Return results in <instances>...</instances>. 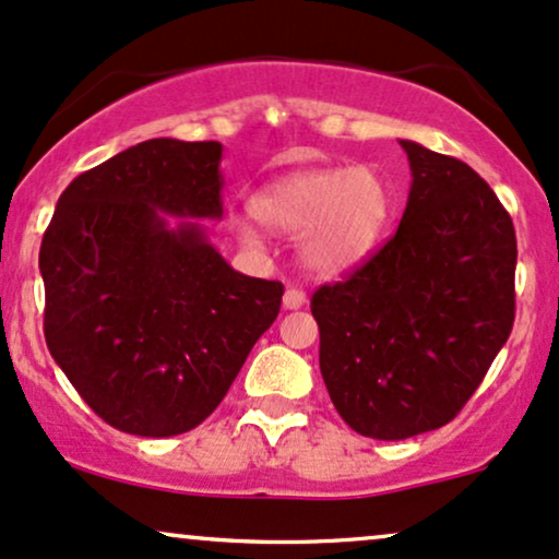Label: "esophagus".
<instances>
[{
  "instance_id": "esophagus-1",
  "label": "esophagus",
  "mask_w": 559,
  "mask_h": 559,
  "mask_svg": "<svg viewBox=\"0 0 559 559\" xmlns=\"http://www.w3.org/2000/svg\"><path fill=\"white\" fill-rule=\"evenodd\" d=\"M282 306H285L287 311H295V308H304L306 306V293L298 290V287H287L285 298H282Z\"/></svg>"
}]
</instances>
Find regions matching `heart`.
Masks as SVG:
<instances>
[{
  "label": "heart",
  "instance_id": "1",
  "mask_svg": "<svg viewBox=\"0 0 559 559\" xmlns=\"http://www.w3.org/2000/svg\"><path fill=\"white\" fill-rule=\"evenodd\" d=\"M392 212L386 182L371 167L306 169L251 199L253 216H235L240 242L259 246L261 227L298 236V259L313 277H340L371 255Z\"/></svg>",
  "mask_w": 559,
  "mask_h": 559
}]
</instances>
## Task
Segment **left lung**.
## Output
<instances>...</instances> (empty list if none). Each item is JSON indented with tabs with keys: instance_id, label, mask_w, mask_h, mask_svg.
I'll return each mask as SVG.
<instances>
[{
	"instance_id": "obj_1",
	"label": "left lung",
	"mask_w": 559,
	"mask_h": 559,
	"mask_svg": "<svg viewBox=\"0 0 559 559\" xmlns=\"http://www.w3.org/2000/svg\"><path fill=\"white\" fill-rule=\"evenodd\" d=\"M400 146L413 180L395 238L311 300L334 408L386 442L452 421L515 319V229L495 190L461 159Z\"/></svg>"
}]
</instances>
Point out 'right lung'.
I'll list each match as a JSON object with an SVG mask.
<instances>
[{"label":"right lung","mask_w":559,"mask_h":559,"mask_svg":"<svg viewBox=\"0 0 559 559\" xmlns=\"http://www.w3.org/2000/svg\"><path fill=\"white\" fill-rule=\"evenodd\" d=\"M222 143L151 138L78 175L38 253L51 358L96 416L138 437L195 429L277 319L282 282L235 272Z\"/></svg>","instance_id":"1"}]
</instances>
